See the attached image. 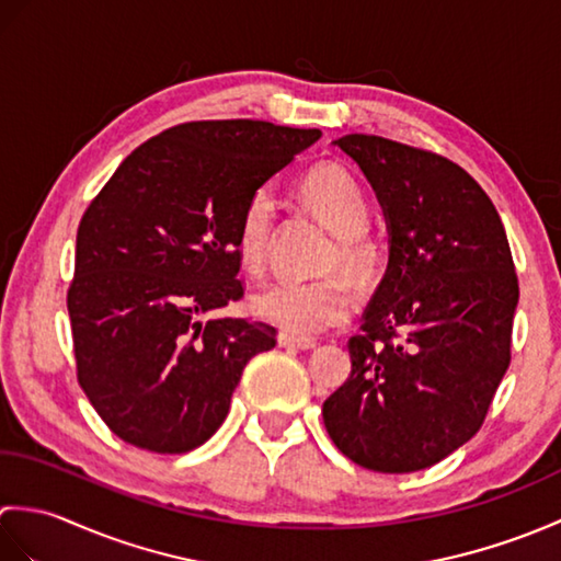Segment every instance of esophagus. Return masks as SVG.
<instances>
[{"mask_svg": "<svg viewBox=\"0 0 561 561\" xmlns=\"http://www.w3.org/2000/svg\"><path fill=\"white\" fill-rule=\"evenodd\" d=\"M279 347H287V350H313L316 342L313 340H306V337H294L289 332H279L277 335Z\"/></svg>", "mask_w": 561, "mask_h": 561, "instance_id": "obj_1", "label": "esophagus"}]
</instances>
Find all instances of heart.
<instances>
[{"label": "heart", "instance_id": "b5f03b06", "mask_svg": "<svg viewBox=\"0 0 561 561\" xmlns=\"http://www.w3.org/2000/svg\"><path fill=\"white\" fill-rule=\"evenodd\" d=\"M301 195L313 217L337 236L325 270H344L352 277H366L374 267L376 248L362 233L368 224V205L359 183L340 165H320L304 178ZM274 219H277V195L270 185L250 193L236 224V248L243 267L257 274L265 265ZM250 308L260 320L282 328L289 335H318L347 320L352 311V294L342 277L318 282H274L257 291Z\"/></svg>", "mask_w": 561, "mask_h": 561}]
</instances>
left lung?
Returning <instances> with one entry per match:
<instances>
[{"label": "left lung", "mask_w": 561, "mask_h": 561, "mask_svg": "<svg viewBox=\"0 0 561 561\" xmlns=\"http://www.w3.org/2000/svg\"><path fill=\"white\" fill-rule=\"evenodd\" d=\"M332 145L374 187L388 267L323 422L362 468L416 472L480 432L502 383L518 306L514 257L492 199L458 163L376 135Z\"/></svg>", "instance_id": "8db88e82"}]
</instances>
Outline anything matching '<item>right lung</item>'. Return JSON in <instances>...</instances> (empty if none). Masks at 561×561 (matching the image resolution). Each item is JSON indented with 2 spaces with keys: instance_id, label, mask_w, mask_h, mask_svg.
<instances>
[{
  "instance_id": "1",
  "label": "right lung",
  "mask_w": 561,
  "mask_h": 561,
  "mask_svg": "<svg viewBox=\"0 0 561 561\" xmlns=\"http://www.w3.org/2000/svg\"><path fill=\"white\" fill-rule=\"evenodd\" d=\"M318 139L262 121L178 125L129 153L81 217L67 294L77 376L125 444L202 446L245 364L277 344L267 323L202 316L243 296L236 224L250 193Z\"/></svg>"
}]
</instances>
